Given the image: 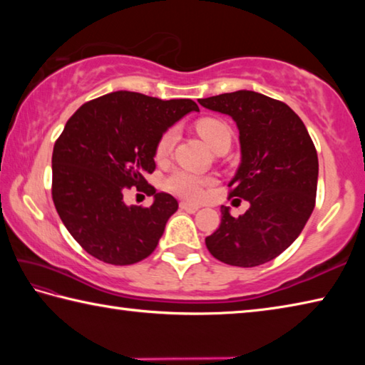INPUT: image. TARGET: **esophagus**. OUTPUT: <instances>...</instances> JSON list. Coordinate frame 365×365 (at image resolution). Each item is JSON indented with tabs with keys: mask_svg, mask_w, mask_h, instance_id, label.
Listing matches in <instances>:
<instances>
[{
	"mask_svg": "<svg viewBox=\"0 0 365 365\" xmlns=\"http://www.w3.org/2000/svg\"><path fill=\"white\" fill-rule=\"evenodd\" d=\"M201 206L200 205H193V202H188V201H182L180 202V209H183V211H190V212H195L200 209Z\"/></svg>",
	"mask_w": 365,
	"mask_h": 365,
	"instance_id": "obj_1",
	"label": "esophagus"
}]
</instances>
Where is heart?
Instances as JSON below:
<instances>
[{"mask_svg":"<svg viewBox=\"0 0 365 365\" xmlns=\"http://www.w3.org/2000/svg\"><path fill=\"white\" fill-rule=\"evenodd\" d=\"M196 130L201 135V138L205 140L214 151L225 143L230 145V140H232L230 127L219 119L206 117V119L197 120ZM177 137H178V132L175 127L169 128V130H165L163 135H160V138L156 145V153H154V156H156L158 160H164L169 158V154L175 146ZM211 183L212 180H209V178H202L196 174H191L188 170H177L168 178L165 187H168L170 193L185 197V200L196 201V200H201L202 195H205L206 187H209Z\"/></svg>","mask_w":365,"mask_h":365,"instance_id":"1","label":"heart"}]
</instances>
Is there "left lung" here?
I'll list each match as a JSON object with an SVG mask.
<instances>
[{"label": "left lung", "mask_w": 365, "mask_h": 365, "mask_svg": "<svg viewBox=\"0 0 365 365\" xmlns=\"http://www.w3.org/2000/svg\"><path fill=\"white\" fill-rule=\"evenodd\" d=\"M197 103L237 122L242 163L228 197L250 201L240 217L220 207V225L206 238L207 250L237 267L269 262L299 237L316 206V146L298 114L274 98L240 90Z\"/></svg>", "instance_id": "obj_1"}]
</instances>
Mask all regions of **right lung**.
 <instances>
[{"mask_svg":"<svg viewBox=\"0 0 365 365\" xmlns=\"http://www.w3.org/2000/svg\"><path fill=\"white\" fill-rule=\"evenodd\" d=\"M191 110V100H159L114 91L85 103L67 120L53 150V201L73 240L100 261L140 262L156 250L178 209L169 193H156L146 175L156 169V145ZM132 186L155 196L150 208L127 207Z\"/></svg>","mask_w":365,"mask_h":365,"instance_id":"add662e5","label":"right lung"}]
</instances>
